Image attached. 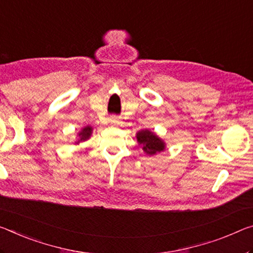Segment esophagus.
<instances>
[{
    "instance_id": "34e87169",
    "label": "esophagus",
    "mask_w": 253,
    "mask_h": 253,
    "mask_svg": "<svg viewBox=\"0 0 253 253\" xmlns=\"http://www.w3.org/2000/svg\"><path fill=\"white\" fill-rule=\"evenodd\" d=\"M109 123L111 125H119V119L117 117H115V116H111L109 118Z\"/></svg>"
}]
</instances>
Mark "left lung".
<instances>
[{"mask_svg": "<svg viewBox=\"0 0 253 253\" xmlns=\"http://www.w3.org/2000/svg\"><path fill=\"white\" fill-rule=\"evenodd\" d=\"M139 146L147 155H155L166 150L167 144L163 139L150 129H141L136 133Z\"/></svg>", "mask_w": 253, "mask_h": 253, "instance_id": "1", "label": "left lung"}]
</instances>
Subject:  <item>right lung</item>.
<instances>
[{
    "label": "right lung",
    "instance_id": "obj_1",
    "mask_svg": "<svg viewBox=\"0 0 253 253\" xmlns=\"http://www.w3.org/2000/svg\"><path fill=\"white\" fill-rule=\"evenodd\" d=\"M92 131H93V128H92V126H90V125L84 126L83 128H81V130L79 131L78 136H76V137H78V141L75 142V144H79L81 142L87 141V139L91 137Z\"/></svg>",
    "mask_w": 253,
    "mask_h": 253
}]
</instances>
